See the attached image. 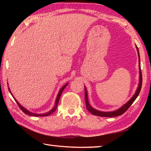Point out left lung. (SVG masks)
Instances as JSON below:
<instances>
[{"label": "left lung", "mask_w": 151, "mask_h": 151, "mask_svg": "<svg viewBox=\"0 0 151 151\" xmlns=\"http://www.w3.org/2000/svg\"><path fill=\"white\" fill-rule=\"evenodd\" d=\"M136 48L138 52V56H139V85H138V87L136 90V92L134 94V95L132 96L131 99L127 102V103H125L124 105H122L121 107H120L119 109L117 110H115L114 111H109V112H104V111H98L95 109H94L93 106H91L90 103H89L88 101V93H87V90H86V87L85 86V103H86V109L92 113L94 115L96 116H104V117H114L117 116H120L124 113V112L127 111V109L129 108L130 106L133 103V102L135 101V99L137 98V96H139V93L140 90H141L142 87V73H141V70H140V55H139V48H138L137 46L136 45Z\"/></svg>", "instance_id": "1"}]
</instances>
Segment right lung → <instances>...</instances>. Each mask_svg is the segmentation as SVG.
<instances>
[{
    "label": "right lung",
    "instance_id": "add662e5",
    "mask_svg": "<svg viewBox=\"0 0 151 151\" xmlns=\"http://www.w3.org/2000/svg\"><path fill=\"white\" fill-rule=\"evenodd\" d=\"M67 85H68V83H66V85H64V86H63V87L60 89V91H59V92H58V93L57 96V98H56L55 103V105H54V106H53V108H52V109H51L50 111H48V112H45V113H42H42H40V114L35 113V112H32L31 111H29V110H27L26 108H24V107L22 106L21 105V104H20L19 103V102L17 101V99L14 98V96H13V94H12L11 91V90H10L9 88V92H10V93L11 94V95L12 96V97H13V98L14 99L15 101L17 102V103L18 105H19V108L22 110V112H24V113L26 114H27V115H29V116H46L50 115V114L53 113V112H54L56 111V109H57V105H58V101H59V99H60V97L61 94H62L63 90H64V89H65V88L66 87V86H67Z\"/></svg>",
    "mask_w": 151,
    "mask_h": 151
}]
</instances>
